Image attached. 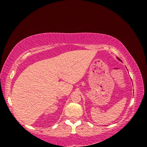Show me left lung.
Returning <instances> with one entry per match:
<instances>
[{
  "instance_id": "left-lung-1",
  "label": "left lung",
  "mask_w": 147,
  "mask_h": 147,
  "mask_svg": "<svg viewBox=\"0 0 147 147\" xmlns=\"http://www.w3.org/2000/svg\"><path fill=\"white\" fill-rule=\"evenodd\" d=\"M118 60H119V61H121V60H120V59H119V58H118Z\"/></svg>"
}]
</instances>
